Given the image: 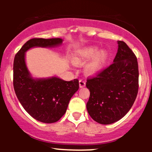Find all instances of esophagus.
Returning a JSON list of instances; mask_svg holds the SVG:
<instances>
[{"label": "esophagus", "instance_id": "34e87169", "mask_svg": "<svg viewBox=\"0 0 152 152\" xmlns=\"http://www.w3.org/2000/svg\"><path fill=\"white\" fill-rule=\"evenodd\" d=\"M85 86H86V82H85L83 80L81 79L79 81V86L80 88H83V87H84Z\"/></svg>", "mask_w": 152, "mask_h": 152}]
</instances>
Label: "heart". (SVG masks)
<instances>
[{
	"mask_svg": "<svg viewBox=\"0 0 152 152\" xmlns=\"http://www.w3.org/2000/svg\"><path fill=\"white\" fill-rule=\"evenodd\" d=\"M108 57L107 52L101 50L99 52V48L96 46H90L83 48L78 52L75 58L76 63H85L93 58L86 67L87 72L91 74H94L102 69Z\"/></svg>",
	"mask_w": 152,
	"mask_h": 152,
	"instance_id": "obj_1",
	"label": "heart"
}]
</instances>
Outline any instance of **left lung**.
<instances>
[{"label": "left lung", "instance_id": "obj_1", "mask_svg": "<svg viewBox=\"0 0 152 152\" xmlns=\"http://www.w3.org/2000/svg\"><path fill=\"white\" fill-rule=\"evenodd\" d=\"M114 63L94 77L88 78L90 97L88 114L101 124H110L129 111L139 90V69L135 54L122 41H118Z\"/></svg>", "mask_w": 152, "mask_h": 152}]
</instances>
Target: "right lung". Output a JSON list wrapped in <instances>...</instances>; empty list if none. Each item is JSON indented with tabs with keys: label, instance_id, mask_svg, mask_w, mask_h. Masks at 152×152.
<instances>
[{
	"label": "right lung",
	"instance_id": "right-lung-1",
	"mask_svg": "<svg viewBox=\"0 0 152 152\" xmlns=\"http://www.w3.org/2000/svg\"><path fill=\"white\" fill-rule=\"evenodd\" d=\"M62 42L59 38H32L15 56L13 87L17 98L33 118L43 123H54L64 116L71 98L78 89V80L66 81L56 76L34 78L26 66L25 53L34 47H55Z\"/></svg>",
	"mask_w": 152,
	"mask_h": 152
}]
</instances>
